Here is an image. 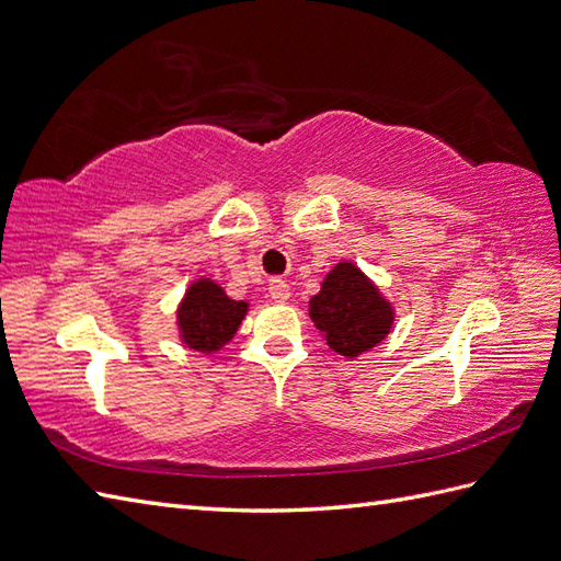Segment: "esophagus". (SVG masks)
<instances>
[{
  "label": "esophagus",
  "instance_id": "1",
  "mask_svg": "<svg viewBox=\"0 0 561 561\" xmlns=\"http://www.w3.org/2000/svg\"><path fill=\"white\" fill-rule=\"evenodd\" d=\"M270 296H272V301H275V304H286V301H289V296H291L289 284H286L284 279H272L270 282Z\"/></svg>",
  "mask_w": 561,
  "mask_h": 561
}]
</instances>
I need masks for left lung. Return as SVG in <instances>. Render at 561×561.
<instances>
[{
    "instance_id": "obj_1",
    "label": "left lung",
    "mask_w": 561,
    "mask_h": 561,
    "mask_svg": "<svg viewBox=\"0 0 561 561\" xmlns=\"http://www.w3.org/2000/svg\"><path fill=\"white\" fill-rule=\"evenodd\" d=\"M308 312L328 346L346 358H358L385 342L394 324V306L348 260L328 272Z\"/></svg>"
}]
</instances>
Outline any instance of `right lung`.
Instances as JSON below:
<instances>
[{
	"instance_id": "obj_1",
	"label": "right lung",
	"mask_w": 561,
	"mask_h": 561,
	"mask_svg": "<svg viewBox=\"0 0 561 561\" xmlns=\"http://www.w3.org/2000/svg\"><path fill=\"white\" fill-rule=\"evenodd\" d=\"M249 304L233 301L213 279H195L176 308L179 336L198 354H215L237 334Z\"/></svg>"
}]
</instances>
